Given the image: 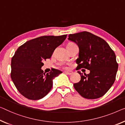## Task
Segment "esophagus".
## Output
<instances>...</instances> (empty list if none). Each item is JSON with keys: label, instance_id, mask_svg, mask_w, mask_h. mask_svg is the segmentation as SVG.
<instances>
[{"label": "esophagus", "instance_id": "1", "mask_svg": "<svg viewBox=\"0 0 125 125\" xmlns=\"http://www.w3.org/2000/svg\"><path fill=\"white\" fill-rule=\"evenodd\" d=\"M64 72L67 74H68V75H71V74H72V73H73V72H72V71H65Z\"/></svg>", "mask_w": 125, "mask_h": 125}]
</instances>
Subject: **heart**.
I'll use <instances>...</instances> for the list:
<instances>
[{
  "label": "heart",
  "instance_id": "obj_1",
  "mask_svg": "<svg viewBox=\"0 0 125 125\" xmlns=\"http://www.w3.org/2000/svg\"><path fill=\"white\" fill-rule=\"evenodd\" d=\"M73 44H73V43H69L67 45H73Z\"/></svg>",
  "mask_w": 125,
  "mask_h": 125
}]
</instances>
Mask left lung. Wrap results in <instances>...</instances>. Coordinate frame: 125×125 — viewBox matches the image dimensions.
<instances>
[{"instance_id": "obj_1", "label": "left lung", "mask_w": 125, "mask_h": 125, "mask_svg": "<svg viewBox=\"0 0 125 125\" xmlns=\"http://www.w3.org/2000/svg\"><path fill=\"white\" fill-rule=\"evenodd\" d=\"M68 39L79 46L77 68L90 70L87 74L78 71L81 80L74 83V89L86 99L102 97L116 79L118 66L115 52L104 39L86 31L70 34Z\"/></svg>"}]
</instances>
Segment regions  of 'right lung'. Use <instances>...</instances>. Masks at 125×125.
Returning <instances> with one entry per match:
<instances>
[{"label": "right lung", "mask_w": 125, "mask_h": 125, "mask_svg": "<svg viewBox=\"0 0 125 125\" xmlns=\"http://www.w3.org/2000/svg\"><path fill=\"white\" fill-rule=\"evenodd\" d=\"M66 37L67 35L39 37L27 41L15 52L11 60V79L25 98L39 100L51 91L53 79L62 72L53 68L49 73H44L42 62L51 58Z\"/></svg>", "instance_id": "obj_1"}]
</instances>
